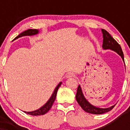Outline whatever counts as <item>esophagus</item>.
Returning <instances> with one entry per match:
<instances>
[{"label": "esophagus", "instance_id": "1", "mask_svg": "<svg viewBox=\"0 0 130 130\" xmlns=\"http://www.w3.org/2000/svg\"><path fill=\"white\" fill-rule=\"evenodd\" d=\"M75 76V75H74V73H72V72H70V73H68L67 74V75H66V77L67 78H70V77H73Z\"/></svg>", "mask_w": 130, "mask_h": 130}]
</instances>
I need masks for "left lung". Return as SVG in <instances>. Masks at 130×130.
Returning <instances> with one entry per match:
<instances>
[{
  "mask_svg": "<svg viewBox=\"0 0 130 130\" xmlns=\"http://www.w3.org/2000/svg\"><path fill=\"white\" fill-rule=\"evenodd\" d=\"M102 34H103V45H102V48L104 49H111L112 51L117 53L118 55H119L121 57L122 59L124 62V54L122 52V50L121 49L120 45L117 43V42L109 34L107 31L104 29H102ZM76 100L78 102L79 105L83 109L85 112L91 113V114L95 115H100L105 113L111 111L112 108L114 107L115 105L109 107L108 108H100L98 107L94 106L93 105L90 104L89 102L87 101L85 97L84 96L83 93L82 88L81 86L79 85L77 90Z\"/></svg>",
  "mask_w": 130,
  "mask_h": 130,
  "instance_id": "left-lung-1",
  "label": "left lung"
}]
</instances>
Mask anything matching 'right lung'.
<instances>
[{
  "label": "right lung",
  "mask_w": 130,
  "mask_h": 130,
  "mask_svg": "<svg viewBox=\"0 0 130 130\" xmlns=\"http://www.w3.org/2000/svg\"><path fill=\"white\" fill-rule=\"evenodd\" d=\"M39 33V30L38 29H28L24 31L22 33H21L19 35H18L17 37L15 38V40L18 39V38L23 37V36H34L36 34H38ZM62 85V82H60L58 84V85L55 88L53 92L52 95L49 99V100L44 104L42 107L39 108L38 109L35 110L33 111H30V112H26V111H24L25 113L30 115H34V116H38V115H43L45 114L46 112H47L49 111V109H51L52 107L53 102H55V99H56V96H57V93L58 91V89L60 85Z\"/></svg>",
  "instance_id": "right-lung-1"
}]
</instances>
